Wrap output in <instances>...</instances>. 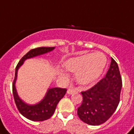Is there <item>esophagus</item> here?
I'll use <instances>...</instances> for the list:
<instances>
[{
	"mask_svg": "<svg viewBox=\"0 0 134 134\" xmlns=\"http://www.w3.org/2000/svg\"><path fill=\"white\" fill-rule=\"evenodd\" d=\"M74 92H76V90L73 88H69V89L67 90V93L68 94H72Z\"/></svg>",
	"mask_w": 134,
	"mask_h": 134,
	"instance_id": "obj_1",
	"label": "esophagus"
}]
</instances>
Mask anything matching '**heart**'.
Here are the masks:
<instances>
[{"label":"heart","mask_w":134,"mask_h":134,"mask_svg":"<svg viewBox=\"0 0 134 134\" xmlns=\"http://www.w3.org/2000/svg\"><path fill=\"white\" fill-rule=\"evenodd\" d=\"M107 59L102 53H88L73 58L65 62L64 65L68 71L76 73V79L80 84L88 85L101 76L106 67ZM65 76V72L60 71Z\"/></svg>","instance_id":"obj_1"}]
</instances>
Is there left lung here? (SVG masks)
Segmentation results:
<instances>
[{
	"label": "left lung",
	"mask_w": 134,
	"mask_h": 134,
	"mask_svg": "<svg viewBox=\"0 0 134 134\" xmlns=\"http://www.w3.org/2000/svg\"><path fill=\"white\" fill-rule=\"evenodd\" d=\"M122 86L118 65L113 58L105 77L86 91L81 92L83 102L77 114L83 122L100 125L110 118L120 99Z\"/></svg>",
	"instance_id": "8db88e82"
}]
</instances>
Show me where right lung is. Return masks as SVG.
I'll return each mask as SVG.
<instances>
[{
	"instance_id": "obj_1",
	"label": "right lung",
	"mask_w": 134,
	"mask_h": 134,
	"mask_svg": "<svg viewBox=\"0 0 134 134\" xmlns=\"http://www.w3.org/2000/svg\"><path fill=\"white\" fill-rule=\"evenodd\" d=\"M54 49V47H38L28 51L22 57L15 69V76L12 83V92L16 106L20 113L28 120L32 121L46 120L54 113L57 105L60 100L65 96L66 88H53L48 90L44 98L35 105H28L22 101L17 94L15 88V82L17 77L18 69L26 59L44 54Z\"/></svg>"
}]
</instances>
